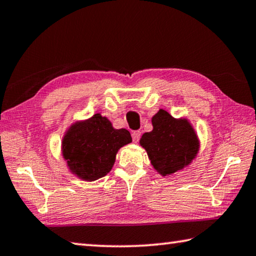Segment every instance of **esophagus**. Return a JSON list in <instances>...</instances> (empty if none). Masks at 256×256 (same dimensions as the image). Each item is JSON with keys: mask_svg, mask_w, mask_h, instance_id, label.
Wrapping results in <instances>:
<instances>
[{"mask_svg": "<svg viewBox=\"0 0 256 256\" xmlns=\"http://www.w3.org/2000/svg\"><path fill=\"white\" fill-rule=\"evenodd\" d=\"M140 135H142V132H140V130H135V132H132V140L135 142H137L138 140H140Z\"/></svg>", "mask_w": 256, "mask_h": 256, "instance_id": "obj_1", "label": "esophagus"}]
</instances>
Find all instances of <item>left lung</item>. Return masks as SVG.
Wrapping results in <instances>:
<instances>
[{
  "mask_svg": "<svg viewBox=\"0 0 256 256\" xmlns=\"http://www.w3.org/2000/svg\"><path fill=\"white\" fill-rule=\"evenodd\" d=\"M153 130L142 134L140 144L150 164L162 176H172L194 162L199 153L200 140L186 118H174L160 109L152 118Z\"/></svg>",
  "mask_w": 256,
  "mask_h": 256,
  "instance_id": "8db88e82",
  "label": "left lung"
}]
</instances>
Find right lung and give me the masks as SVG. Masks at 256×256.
Listing matches in <instances>:
<instances>
[{
	"label": "right lung",
	"instance_id": "add662e5",
	"mask_svg": "<svg viewBox=\"0 0 256 256\" xmlns=\"http://www.w3.org/2000/svg\"><path fill=\"white\" fill-rule=\"evenodd\" d=\"M132 142L127 129H116L106 116L96 114L70 126L62 140V156L72 174L92 182L111 171L118 150Z\"/></svg>",
	"mask_w": 256,
	"mask_h": 256
}]
</instances>
